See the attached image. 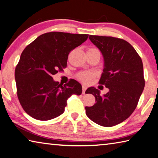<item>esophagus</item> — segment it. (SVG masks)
<instances>
[{
    "label": "esophagus",
    "mask_w": 158,
    "mask_h": 158,
    "mask_svg": "<svg viewBox=\"0 0 158 158\" xmlns=\"http://www.w3.org/2000/svg\"><path fill=\"white\" fill-rule=\"evenodd\" d=\"M86 89H87V87L85 86V85H82V90H83L82 94H85V90H86Z\"/></svg>",
    "instance_id": "obj_1"
}]
</instances>
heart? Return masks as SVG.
<instances>
[{
  "label": "heart",
  "mask_w": 158,
  "mask_h": 158,
  "mask_svg": "<svg viewBox=\"0 0 158 158\" xmlns=\"http://www.w3.org/2000/svg\"><path fill=\"white\" fill-rule=\"evenodd\" d=\"M89 50H93V49H89ZM93 77V74L90 73V72H81V73H79L78 75H77V78H78L79 81L84 83V84H88V83L90 82Z\"/></svg>",
  "instance_id": "b5f03b06"
}]
</instances>
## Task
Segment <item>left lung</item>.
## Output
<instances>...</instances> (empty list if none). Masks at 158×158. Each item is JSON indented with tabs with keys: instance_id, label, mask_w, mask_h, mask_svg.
I'll use <instances>...</instances> for the list:
<instances>
[{
	"instance_id": "left-lung-1",
	"label": "left lung",
	"mask_w": 158,
	"mask_h": 158,
	"mask_svg": "<svg viewBox=\"0 0 158 158\" xmlns=\"http://www.w3.org/2000/svg\"><path fill=\"white\" fill-rule=\"evenodd\" d=\"M89 39L102 54L104 70L99 83L109 90L102 96L98 89L88 88L85 93L93 94L96 103L85 108V114L97 124L114 127L133 113L144 90L142 59L123 39L94 35L89 36Z\"/></svg>"
}]
</instances>
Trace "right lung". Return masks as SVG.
<instances>
[{"mask_svg":"<svg viewBox=\"0 0 158 158\" xmlns=\"http://www.w3.org/2000/svg\"><path fill=\"white\" fill-rule=\"evenodd\" d=\"M88 34L59 31L41 34L25 48L15 69L17 95L24 110L33 118L47 121L64 113L67 100L82 93L72 79L64 85L52 75L66 67L70 52L86 41Z\"/></svg>","mask_w":158,"mask_h":158,"instance_id":"1","label":"right lung"}]
</instances>
